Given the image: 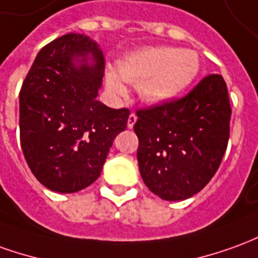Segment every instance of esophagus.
I'll use <instances>...</instances> for the list:
<instances>
[{
    "instance_id": "esophagus-1",
    "label": "esophagus",
    "mask_w": 258,
    "mask_h": 258,
    "mask_svg": "<svg viewBox=\"0 0 258 258\" xmlns=\"http://www.w3.org/2000/svg\"><path fill=\"white\" fill-rule=\"evenodd\" d=\"M135 121H137V116H135L134 113H131V114H130V116H128V121H127V127H128V128H133V127H134Z\"/></svg>"
}]
</instances>
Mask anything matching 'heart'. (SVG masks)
<instances>
[{
    "label": "heart",
    "instance_id": "b5f03b06",
    "mask_svg": "<svg viewBox=\"0 0 258 258\" xmlns=\"http://www.w3.org/2000/svg\"><path fill=\"white\" fill-rule=\"evenodd\" d=\"M120 77L130 84H140L144 102L166 103L191 85L200 73V58L194 50L176 47H148L128 55L118 66ZM107 89L116 96H125L127 88L118 75L109 71Z\"/></svg>",
    "mask_w": 258,
    "mask_h": 258
}]
</instances>
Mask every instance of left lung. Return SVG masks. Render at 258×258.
I'll return each instance as SVG.
<instances>
[{
	"instance_id": "8db88e82",
	"label": "left lung",
	"mask_w": 258,
	"mask_h": 258,
	"mask_svg": "<svg viewBox=\"0 0 258 258\" xmlns=\"http://www.w3.org/2000/svg\"><path fill=\"white\" fill-rule=\"evenodd\" d=\"M230 114L219 74L201 79L184 98L137 110V159L148 188L166 201L201 191L222 162Z\"/></svg>"
}]
</instances>
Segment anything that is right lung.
Returning a JSON list of instances; mask_svg holds the SVG:
<instances>
[{"label":"right lung","instance_id":"right-lung-1","mask_svg":"<svg viewBox=\"0 0 258 258\" xmlns=\"http://www.w3.org/2000/svg\"><path fill=\"white\" fill-rule=\"evenodd\" d=\"M104 57L96 41L68 33L41 48L19 93L25 159L48 190L77 192L100 176L128 109L99 102Z\"/></svg>","mask_w":258,"mask_h":258}]
</instances>
